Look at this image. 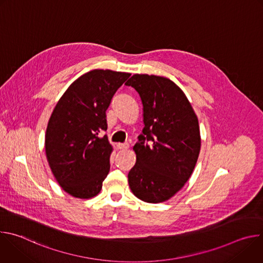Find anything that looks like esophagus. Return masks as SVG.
Here are the masks:
<instances>
[{
    "instance_id": "obj_1",
    "label": "esophagus",
    "mask_w": 263,
    "mask_h": 263,
    "mask_svg": "<svg viewBox=\"0 0 263 263\" xmlns=\"http://www.w3.org/2000/svg\"><path fill=\"white\" fill-rule=\"evenodd\" d=\"M128 147H129V144L127 142H125V143H118V148H120V149H126Z\"/></svg>"
}]
</instances>
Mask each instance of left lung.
<instances>
[{"mask_svg": "<svg viewBox=\"0 0 263 263\" xmlns=\"http://www.w3.org/2000/svg\"><path fill=\"white\" fill-rule=\"evenodd\" d=\"M143 106L142 133L133 146L136 163L128 174L138 199L160 203L179 192L196 166L201 136L198 118L184 92L172 80L133 74L126 83Z\"/></svg>", "mask_w": 263, "mask_h": 263, "instance_id": "8db88e82", "label": "left lung"}]
</instances>
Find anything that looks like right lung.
Instances as JSON below:
<instances>
[{
    "label": "right lung",
    "mask_w": 263,
    "mask_h": 263,
    "mask_svg": "<svg viewBox=\"0 0 263 263\" xmlns=\"http://www.w3.org/2000/svg\"><path fill=\"white\" fill-rule=\"evenodd\" d=\"M131 73L90 70L72 82L58 101L46 132V155L51 171L72 197L97 196L110 170L112 146L106 135V110Z\"/></svg>",
    "instance_id": "right-lung-1"
}]
</instances>
